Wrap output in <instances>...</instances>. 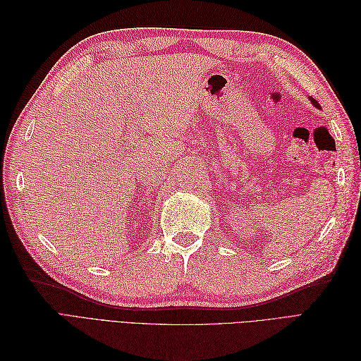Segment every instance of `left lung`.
Returning <instances> with one entry per match:
<instances>
[{
	"label": "left lung",
	"mask_w": 361,
	"mask_h": 361,
	"mask_svg": "<svg viewBox=\"0 0 361 361\" xmlns=\"http://www.w3.org/2000/svg\"><path fill=\"white\" fill-rule=\"evenodd\" d=\"M310 102L316 106V108H319V104H318V101H316V99H313V97H310Z\"/></svg>",
	"instance_id": "1"
}]
</instances>
